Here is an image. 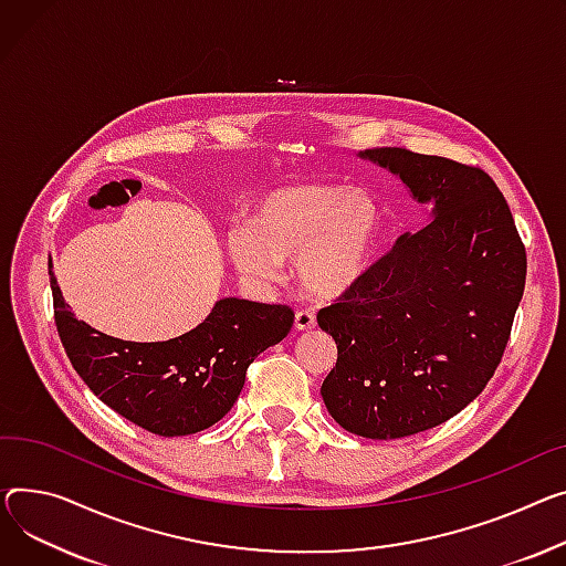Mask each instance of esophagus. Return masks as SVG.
<instances>
[{
    "mask_svg": "<svg viewBox=\"0 0 566 566\" xmlns=\"http://www.w3.org/2000/svg\"><path fill=\"white\" fill-rule=\"evenodd\" d=\"M316 325V314L312 310H297L295 312V329L305 332V329H312Z\"/></svg>",
    "mask_w": 566,
    "mask_h": 566,
    "instance_id": "esophagus-1",
    "label": "esophagus"
}]
</instances>
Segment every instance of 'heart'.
Segmentation results:
<instances>
[{
  "label": "heart",
  "instance_id": "obj_1",
  "mask_svg": "<svg viewBox=\"0 0 566 566\" xmlns=\"http://www.w3.org/2000/svg\"><path fill=\"white\" fill-rule=\"evenodd\" d=\"M380 207L366 191L327 184H291L263 196L252 220H237L228 250L241 275L280 282L284 259H297L303 286L336 297L370 269L380 239Z\"/></svg>",
  "mask_w": 566,
  "mask_h": 566
}]
</instances>
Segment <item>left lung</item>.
<instances>
[{
  "label": "left lung",
  "mask_w": 566,
  "mask_h": 566,
  "mask_svg": "<svg viewBox=\"0 0 566 566\" xmlns=\"http://www.w3.org/2000/svg\"><path fill=\"white\" fill-rule=\"evenodd\" d=\"M359 157L432 202V220L318 312L338 350L321 396L344 430L400 439L453 419L492 380L523 295L525 248L484 170L405 147Z\"/></svg>",
  "instance_id": "left-lung-1"
}]
</instances>
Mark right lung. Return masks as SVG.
Masks as SVG:
<instances>
[{
  "label": "right lung",
  "mask_w": 566,
  "mask_h": 566,
  "mask_svg": "<svg viewBox=\"0 0 566 566\" xmlns=\"http://www.w3.org/2000/svg\"><path fill=\"white\" fill-rule=\"evenodd\" d=\"M50 284L61 344L80 378L113 411L159 437L218 423L237 402L254 357L293 325L286 305L222 297L191 332L155 344L123 342L74 316L52 271Z\"/></svg>",
  "instance_id": "right-lung-1"
}]
</instances>
